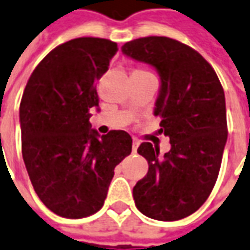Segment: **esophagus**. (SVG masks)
Here are the masks:
<instances>
[{
	"mask_svg": "<svg viewBox=\"0 0 250 250\" xmlns=\"http://www.w3.org/2000/svg\"><path fill=\"white\" fill-rule=\"evenodd\" d=\"M138 145H140V142H138V140H133V144H132V150H133V153H136L137 149H138Z\"/></svg>",
	"mask_w": 250,
	"mask_h": 250,
	"instance_id": "esophagus-1",
	"label": "esophagus"
}]
</instances>
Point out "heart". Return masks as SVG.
<instances>
[{"label": "heart", "instance_id": "1", "mask_svg": "<svg viewBox=\"0 0 250 250\" xmlns=\"http://www.w3.org/2000/svg\"><path fill=\"white\" fill-rule=\"evenodd\" d=\"M141 72H147V71H145V69L137 68V69H134V72H133V74H141Z\"/></svg>", "mask_w": 250, "mask_h": 250}]
</instances>
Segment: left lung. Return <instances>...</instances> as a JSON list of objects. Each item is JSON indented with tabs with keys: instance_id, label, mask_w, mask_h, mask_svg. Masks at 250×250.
I'll return each instance as SVG.
<instances>
[{
	"instance_id": "obj_1",
	"label": "left lung",
	"mask_w": 250,
	"mask_h": 250,
	"mask_svg": "<svg viewBox=\"0 0 250 250\" xmlns=\"http://www.w3.org/2000/svg\"><path fill=\"white\" fill-rule=\"evenodd\" d=\"M123 52L145 62L161 76L155 116L159 133L171 149L142 142L137 153L149 170L133 188L137 208L145 216L175 221L198 211L220 171L228 129L224 89L215 69L192 47L167 37H145L123 46Z\"/></svg>"
}]
</instances>
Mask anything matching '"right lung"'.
Here are the masks:
<instances>
[{
    "label": "right lung",
    "instance_id": "1",
    "mask_svg": "<svg viewBox=\"0 0 250 250\" xmlns=\"http://www.w3.org/2000/svg\"><path fill=\"white\" fill-rule=\"evenodd\" d=\"M117 43L83 37L50 51L27 80L20 105L22 157L38 198L67 219L96 213L114 167L132 153V137L110 130L99 138L89 110L99 106L97 80Z\"/></svg>",
    "mask_w": 250,
    "mask_h": 250
}]
</instances>
